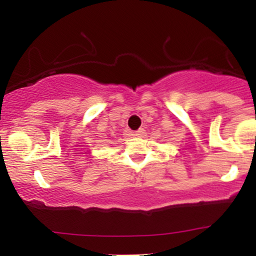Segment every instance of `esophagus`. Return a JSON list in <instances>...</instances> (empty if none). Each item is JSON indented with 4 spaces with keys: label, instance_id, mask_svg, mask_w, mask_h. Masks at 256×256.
I'll use <instances>...</instances> for the list:
<instances>
[{
    "label": "esophagus",
    "instance_id": "esophagus-1",
    "mask_svg": "<svg viewBox=\"0 0 256 256\" xmlns=\"http://www.w3.org/2000/svg\"><path fill=\"white\" fill-rule=\"evenodd\" d=\"M134 136H137V137L144 136V128H140V130H137L136 132H134Z\"/></svg>",
    "mask_w": 256,
    "mask_h": 256
}]
</instances>
